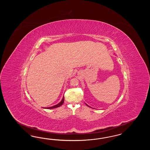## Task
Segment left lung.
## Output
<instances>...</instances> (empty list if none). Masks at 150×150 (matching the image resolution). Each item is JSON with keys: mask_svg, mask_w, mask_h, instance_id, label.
Listing matches in <instances>:
<instances>
[{"mask_svg": "<svg viewBox=\"0 0 150 150\" xmlns=\"http://www.w3.org/2000/svg\"><path fill=\"white\" fill-rule=\"evenodd\" d=\"M85 104H86V103H85ZM86 105H87V106H88V105H87V104H86ZM88 107H90V106H88Z\"/></svg>", "mask_w": 150, "mask_h": 150, "instance_id": "1", "label": "left lung"}]
</instances>
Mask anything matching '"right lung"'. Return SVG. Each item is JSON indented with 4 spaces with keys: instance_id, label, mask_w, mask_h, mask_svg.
Returning <instances> with one entry per match:
<instances>
[{
    "instance_id": "obj_1",
    "label": "right lung",
    "mask_w": 150,
    "mask_h": 150,
    "mask_svg": "<svg viewBox=\"0 0 150 150\" xmlns=\"http://www.w3.org/2000/svg\"><path fill=\"white\" fill-rule=\"evenodd\" d=\"M64 96L63 97V99L61 100V102L59 103L57 105H55L54 106L52 107H47V108H45V109H53V108H55L57 107H59L60 106H61L62 105H63L64 103Z\"/></svg>"
}]
</instances>
